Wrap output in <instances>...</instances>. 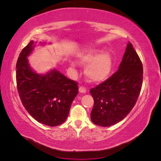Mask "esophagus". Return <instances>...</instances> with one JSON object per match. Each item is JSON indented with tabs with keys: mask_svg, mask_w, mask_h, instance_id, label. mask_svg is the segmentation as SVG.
Wrapping results in <instances>:
<instances>
[{
	"mask_svg": "<svg viewBox=\"0 0 161 161\" xmlns=\"http://www.w3.org/2000/svg\"><path fill=\"white\" fill-rule=\"evenodd\" d=\"M79 92H80V93H85V92H86V90L84 86H80L79 89Z\"/></svg>",
	"mask_w": 161,
	"mask_h": 161,
	"instance_id": "34e87169",
	"label": "esophagus"
}]
</instances>
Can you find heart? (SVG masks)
Listing matches in <instances>:
<instances>
[{"label":"heart","mask_w":161,"mask_h":161,"mask_svg":"<svg viewBox=\"0 0 161 161\" xmlns=\"http://www.w3.org/2000/svg\"><path fill=\"white\" fill-rule=\"evenodd\" d=\"M99 53L96 49H90L82 52L77 56V62L82 66H86L85 75L91 82L95 83L105 80L109 77L112 70V58L107 52ZM72 68L76 66L75 62H70Z\"/></svg>","instance_id":"heart-1"}]
</instances>
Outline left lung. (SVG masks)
Masks as SVG:
<instances>
[{
  "instance_id": "left-lung-1",
  "label": "left lung",
  "mask_w": 161,
  "mask_h": 161,
  "mask_svg": "<svg viewBox=\"0 0 161 161\" xmlns=\"http://www.w3.org/2000/svg\"><path fill=\"white\" fill-rule=\"evenodd\" d=\"M142 64L129 42L118 70L90 90L94 106L91 113L95 124L108 127L124 119L134 107L142 88Z\"/></svg>"
}]
</instances>
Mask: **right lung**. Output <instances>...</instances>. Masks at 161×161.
Wrapping results in <instances>:
<instances>
[{"label": "right lung", "instance_id": "obj_1", "mask_svg": "<svg viewBox=\"0 0 161 161\" xmlns=\"http://www.w3.org/2000/svg\"><path fill=\"white\" fill-rule=\"evenodd\" d=\"M31 40L23 48L16 66V80L24 108L38 122L49 126L63 124L78 94L77 83L56 69L38 74L31 67L28 56L36 47ZM41 45L45 43L40 42Z\"/></svg>", "mask_w": 161, "mask_h": 161}]
</instances>
